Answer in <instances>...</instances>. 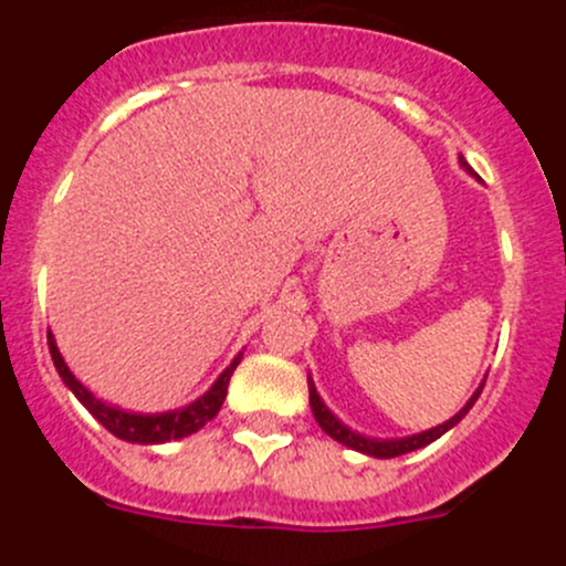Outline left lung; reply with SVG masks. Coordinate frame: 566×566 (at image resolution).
<instances>
[{
  "label": "left lung",
  "instance_id": "8db88e82",
  "mask_svg": "<svg viewBox=\"0 0 566 566\" xmlns=\"http://www.w3.org/2000/svg\"><path fill=\"white\" fill-rule=\"evenodd\" d=\"M460 164H462V167H465V169H471V167H468L465 158H462V156H460ZM479 394H482V389H479L476 394H473L471 399H468L465 408H462L458 416H452V419L443 421V424L432 427V430L419 432V436H410V438H397V441H375V438L356 436V432L347 430L345 424H339V419H336V416L331 413L328 408H325L323 399L317 397L315 386H312V380H310V405H312V413H315L317 424L323 427V432H328V436L334 438V441L345 443V447L356 449V452L373 454V458H384V460H386V458H399V454H408V452H413V449H421V447H427V443L436 441V438H441L443 432L452 430V427L458 424L462 416H465L468 410L473 408V402H476V399H479Z\"/></svg>",
  "mask_w": 566,
  "mask_h": 566
}]
</instances>
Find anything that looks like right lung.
<instances>
[{
    "instance_id": "add662e5",
    "label": "right lung",
    "mask_w": 566,
    "mask_h": 566,
    "mask_svg": "<svg viewBox=\"0 0 566 566\" xmlns=\"http://www.w3.org/2000/svg\"><path fill=\"white\" fill-rule=\"evenodd\" d=\"M49 350H51V358H54L56 373H60V378L65 380L67 389L76 394L78 402H82L84 408H87L90 413H93L95 419H98L101 424L112 432V436L123 438V441H130V443L177 441V438L191 436V432H197L199 427L208 424V421L219 413L221 405H224L227 386H230V378H232V373H235V367L241 364V356H238L235 361H232L230 367L221 373V378L216 380L213 389L205 394V397H199L197 402L188 405V408L172 410V413L142 416V413H125V410H119V408H108L106 402H101V399H95L93 394L84 389V386L73 378V373L67 369V364L62 361V356H60V350H56L51 334H49Z\"/></svg>"
}]
</instances>
